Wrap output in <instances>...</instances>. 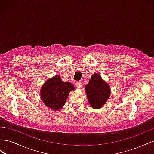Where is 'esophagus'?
Returning <instances> with one entry per match:
<instances>
[{
    "label": "esophagus",
    "mask_w": 154,
    "mask_h": 154,
    "mask_svg": "<svg viewBox=\"0 0 154 154\" xmlns=\"http://www.w3.org/2000/svg\"><path fill=\"white\" fill-rule=\"evenodd\" d=\"M75 86L77 88H81L82 87V82L81 81H78L75 82Z\"/></svg>",
    "instance_id": "1"
}]
</instances>
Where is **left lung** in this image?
<instances>
[{"instance_id": "1", "label": "left lung", "mask_w": 154, "mask_h": 154, "mask_svg": "<svg viewBox=\"0 0 154 154\" xmlns=\"http://www.w3.org/2000/svg\"><path fill=\"white\" fill-rule=\"evenodd\" d=\"M87 99L94 109L102 108L110 96V87L98 73L91 75L88 84L85 85Z\"/></svg>"}]
</instances>
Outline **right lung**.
I'll list each match as a JSON object with an SVG mask.
<instances>
[{
  "instance_id": "obj_1",
  "label": "right lung",
  "mask_w": 154,
  "mask_h": 154,
  "mask_svg": "<svg viewBox=\"0 0 154 154\" xmlns=\"http://www.w3.org/2000/svg\"><path fill=\"white\" fill-rule=\"evenodd\" d=\"M69 82H64L58 75L50 78L42 86L40 95L42 101L53 110H59L65 104L69 93L75 90Z\"/></svg>"
}]
</instances>
